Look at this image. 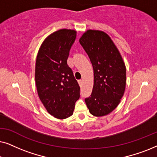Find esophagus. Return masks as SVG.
<instances>
[{
	"mask_svg": "<svg viewBox=\"0 0 157 157\" xmlns=\"http://www.w3.org/2000/svg\"><path fill=\"white\" fill-rule=\"evenodd\" d=\"M78 83L79 85L81 86V85H82V80H78Z\"/></svg>",
	"mask_w": 157,
	"mask_h": 157,
	"instance_id": "esophagus-1",
	"label": "esophagus"
}]
</instances>
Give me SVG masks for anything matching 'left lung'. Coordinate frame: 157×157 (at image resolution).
Here are the masks:
<instances>
[{
	"label": "left lung",
	"mask_w": 157,
	"mask_h": 157,
	"mask_svg": "<svg viewBox=\"0 0 157 157\" xmlns=\"http://www.w3.org/2000/svg\"><path fill=\"white\" fill-rule=\"evenodd\" d=\"M79 42L94 68L93 90L85 102L92 115L106 116L117 108L124 94L125 64L113 40L104 31L88 30Z\"/></svg>",
	"instance_id": "left-lung-1"
}]
</instances>
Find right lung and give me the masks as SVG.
Segmentation results:
<instances>
[{
  "label": "right lung",
  "instance_id": "obj_1",
  "mask_svg": "<svg viewBox=\"0 0 157 157\" xmlns=\"http://www.w3.org/2000/svg\"><path fill=\"white\" fill-rule=\"evenodd\" d=\"M76 31L61 29L42 43L36 62L35 80L38 95L47 111L64 119L74 113L80 97V87L67 64Z\"/></svg>",
  "mask_w": 157,
  "mask_h": 157
}]
</instances>
